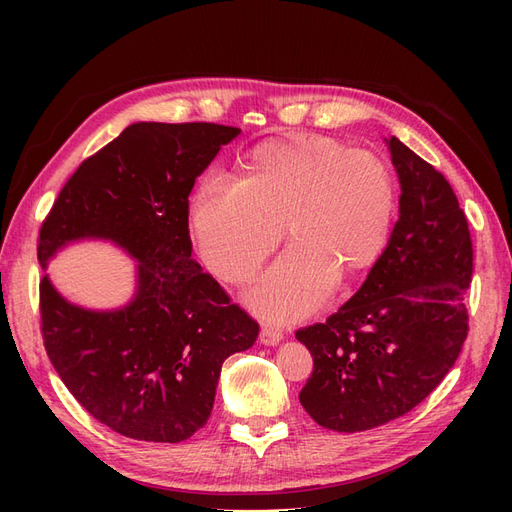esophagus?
I'll use <instances>...</instances> for the list:
<instances>
[{"label":"esophagus","mask_w":512,"mask_h":512,"mask_svg":"<svg viewBox=\"0 0 512 512\" xmlns=\"http://www.w3.org/2000/svg\"><path fill=\"white\" fill-rule=\"evenodd\" d=\"M284 339V335L273 329V327H262L260 329V344L262 346H277Z\"/></svg>","instance_id":"esophagus-1"}]
</instances>
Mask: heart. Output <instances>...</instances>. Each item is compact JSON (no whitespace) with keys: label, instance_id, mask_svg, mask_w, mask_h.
Wrapping results in <instances>:
<instances>
[{"label":"heart","instance_id":"b5f03b06","mask_svg":"<svg viewBox=\"0 0 512 512\" xmlns=\"http://www.w3.org/2000/svg\"><path fill=\"white\" fill-rule=\"evenodd\" d=\"M389 164L316 134L275 136L239 162V179H205L190 198V230L209 269L243 284L282 239L292 243L247 292L275 322L312 314L339 280L382 256L395 218Z\"/></svg>","mask_w":512,"mask_h":512}]
</instances>
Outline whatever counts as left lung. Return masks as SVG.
Returning <instances> with one entry per match:
<instances>
[{
	"mask_svg": "<svg viewBox=\"0 0 512 512\" xmlns=\"http://www.w3.org/2000/svg\"><path fill=\"white\" fill-rule=\"evenodd\" d=\"M386 145L401 185L391 239L346 305L297 331L314 356L299 401L333 431L374 429L410 412L468 337L474 252L466 213L442 173L399 138Z\"/></svg>",
	"mask_w": 512,
	"mask_h": 512,
	"instance_id": "obj_1",
	"label": "left lung"
}]
</instances>
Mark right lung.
Listing matches in <instances>:
<instances>
[{"mask_svg": "<svg viewBox=\"0 0 512 512\" xmlns=\"http://www.w3.org/2000/svg\"><path fill=\"white\" fill-rule=\"evenodd\" d=\"M218 123L138 121L87 158L40 228L38 260L72 241H111L136 260V292L87 309L40 282L46 354L74 399L121 436L181 442L207 423L222 363L258 324L192 258L188 196L239 136Z\"/></svg>", "mask_w": 512, "mask_h": 512, "instance_id": "right-lung-1", "label": "right lung"}]
</instances>
